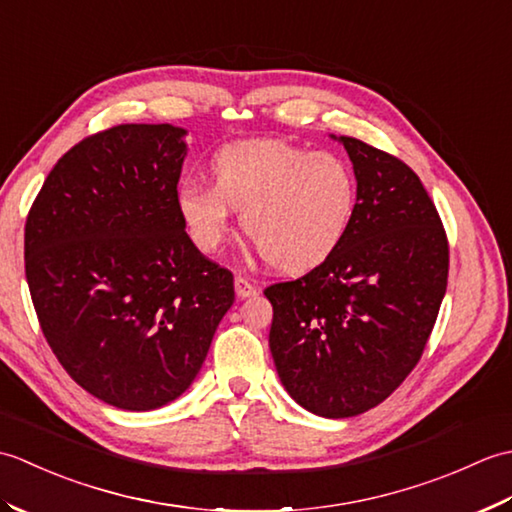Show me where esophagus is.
I'll return each mask as SVG.
<instances>
[{
    "label": "esophagus",
    "instance_id": "1",
    "mask_svg": "<svg viewBox=\"0 0 512 512\" xmlns=\"http://www.w3.org/2000/svg\"><path fill=\"white\" fill-rule=\"evenodd\" d=\"M235 292H237L239 299H248V297L255 295L257 288H255L253 284H250V281H248L246 277L237 275V277H235Z\"/></svg>",
    "mask_w": 512,
    "mask_h": 512
}]
</instances>
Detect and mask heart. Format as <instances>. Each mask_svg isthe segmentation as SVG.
I'll return each instance as SVG.
<instances>
[{
	"label": "heart",
	"instance_id": "1",
	"mask_svg": "<svg viewBox=\"0 0 512 512\" xmlns=\"http://www.w3.org/2000/svg\"><path fill=\"white\" fill-rule=\"evenodd\" d=\"M358 187L350 165L328 151L284 140H246L211 162V184L184 180L176 204L202 253L220 248L233 209L244 233L279 273L299 275L328 262L350 233Z\"/></svg>",
	"mask_w": 512,
	"mask_h": 512
}]
</instances>
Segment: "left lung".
<instances>
[{
    "label": "left lung",
    "instance_id": "left-lung-1",
    "mask_svg": "<svg viewBox=\"0 0 512 512\" xmlns=\"http://www.w3.org/2000/svg\"><path fill=\"white\" fill-rule=\"evenodd\" d=\"M339 143L358 187L350 233L325 264L264 290L281 383L323 418L394 394L420 361L449 277L447 233L413 169L358 138Z\"/></svg>",
    "mask_w": 512,
    "mask_h": 512
}]
</instances>
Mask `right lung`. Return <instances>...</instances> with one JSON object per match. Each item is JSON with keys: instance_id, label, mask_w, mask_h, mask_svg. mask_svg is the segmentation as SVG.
Listing matches in <instances>:
<instances>
[{"instance_id": "obj_1", "label": "right lung", "mask_w": 512, "mask_h": 512, "mask_svg": "<svg viewBox=\"0 0 512 512\" xmlns=\"http://www.w3.org/2000/svg\"><path fill=\"white\" fill-rule=\"evenodd\" d=\"M173 125H116L59 158L30 206L24 255L39 325L65 372L127 411L187 391L233 306V273L184 231L187 143Z\"/></svg>"}]
</instances>
